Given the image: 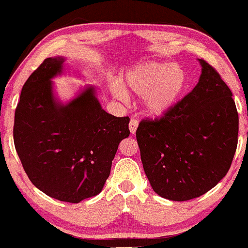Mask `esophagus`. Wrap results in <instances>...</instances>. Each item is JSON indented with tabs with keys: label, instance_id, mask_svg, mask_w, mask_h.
Wrapping results in <instances>:
<instances>
[{
	"label": "esophagus",
	"instance_id": "34e87169",
	"mask_svg": "<svg viewBox=\"0 0 248 248\" xmlns=\"http://www.w3.org/2000/svg\"><path fill=\"white\" fill-rule=\"evenodd\" d=\"M139 126V122L136 120H131L130 121V125H128V127H130V132L131 134H135L136 132V128Z\"/></svg>",
	"mask_w": 248,
	"mask_h": 248
}]
</instances>
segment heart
Wrapping results in <instances>:
<instances>
[{"instance_id": "obj_1", "label": "heart", "mask_w": 248, "mask_h": 248, "mask_svg": "<svg viewBox=\"0 0 248 248\" xmlns=\"http://www.w3.org/2000/svg\"><path fill=\"white\" fill-rule=\"evenodd\" d=\"M186 87V74L178 64L168 62H143L124 74L123 86L113 85V94L124 99L128 93L143 96L145 112L160 117L173 108L180 100Z\"/></svg>"}]
</instances>
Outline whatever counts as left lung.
<instances>
[{
	"instance_id": "obj_1",
	"label": "left lung",
	"mask_w": 248,
	"mask_h": 248,
	"mask_svg": "<svg viewBox=\"0 0 248 248\" xmlns=\"http://www.w3.org/2000/svg\"><path fill=\"white\" fill-rule=\"evenodd\" d=\"M198 84L170 112L136 130L143 169L162 198L186 202L227 174L237 148L238 114L232 92L202 59Z\"/></svg>"
}]
</instances>
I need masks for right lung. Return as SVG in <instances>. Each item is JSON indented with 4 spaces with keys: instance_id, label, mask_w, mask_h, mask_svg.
Returning a JSON list of instances; mask_svg holds the SVG:
<instances>
[{
    "instance_id": "right-lung-1",
    "label": "right lung",
    "mask_w": 248,
    "mask_h": 248,
    "mask_svg": "<svg viewBox=\"0 0 248 248\" xmlns=\"http://www.w3.org/2000/svg\"><path fill=\"white\" fill-rule=\"evenodd\" d=\"M64 62L62 56L46 58L28 78L13 138L32 184L51 198L78 203L103 190L118 144L130 135V118L105 112L92 85L62 102L52 79L69 73Z\"/></svg>"
}]
</instances>
